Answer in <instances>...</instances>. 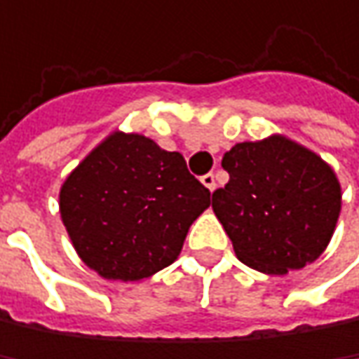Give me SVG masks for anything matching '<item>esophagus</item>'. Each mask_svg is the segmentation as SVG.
Listing matches in <instances>:
<instances>
[{"label":"esophagus","instance_id":"esophagus-1","mask_svg":"<svg viewBox=\"0 0 359 359\" xmlns=\"http://www.w3.org/2000/svg\"><path fill=\"white\" fill-rule=\"evenodd\" d=\"M201 182H203V184H205V188H209L211 192H213V190H215V186H217V184H215V175H213V173L203 175V177H201Z\"/></svg>","mask_w":359,"mask_h":359}]
</instances>
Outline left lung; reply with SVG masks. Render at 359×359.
<instances>
[{"label": "left lung", "instance_id": "1", "mask_svg": "<svg viewBox=\"0 0 359 359\" xmlns=\"http://www.w3.org/2000/svg\"><path fill=\"white\" fill-rule=\"evenodd\" d=\"M222 167L230 182L213 192L211 207L245 266L284 276L326 251L343 192L322 156L271 133L232 146Z\"/></svg>", "mask_w": 359, "mask_h": 359}]
</instances>
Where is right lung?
Here are the masks:
<instances>
[{
    "label": "right lung",
    "instance_id": "1",
    "mask_svg": "<svg viewBox=\"0 0 359 359\" xmlns=\"http://www.w3.org/2000/svg\"><path fill=\"white\" fill-rule=\"evenodd\" d=\"M180 152L112 131L60 186V217L79 259L106 280L140 282L171 266L211 205Z\"/></svg>",
    "mask_w": 359,
    "mask_h": 359
}]
</instances>
